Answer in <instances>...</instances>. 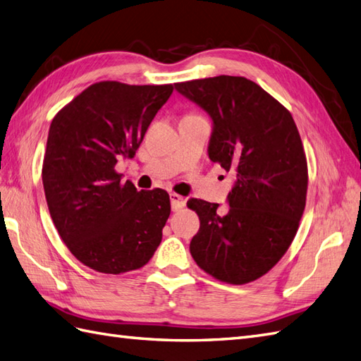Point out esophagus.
<instances>
[{
	"label": "esophagus",
	"instance_id": "1",
	"mask_svg": "<svg viewBox=\"0 0 361 361\" xmlns=\"http://www.w3.org/2000/svg\"><path fill=\"white\" fill-rule=\"evenodd\" d=\"M170 199H171V208H173V212H179L180 208L185 207V197H182L180 195L171 193V195H170Z\"/></svg>",
	"mask_w": 361,
	"mask_h": 361
}]
</instances>
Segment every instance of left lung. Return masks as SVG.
Returning <instances> with one entry per match:
<instances>
[{
  "mask_svg": "<svg viewBox=\"0 0 361 361\" xmlns=\"http://www.w3.org/2000/svg\"><path fill=\"white\" fill-rule=\"evenodd\" d=\"M213 120L208 157L235 176L230 208L190 199L201 221L190 253L208 275L247 284L283 258L306 207L307 160L289 109L245 77L174 83Z\"/></svg>",
  "mask_w": 361,
  "mask_h": 361,
  "instance_id": "obj_1",
  "label": "left lung"
}]
</instances>
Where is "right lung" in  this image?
<instances>
[{"instance_id":"obj_1","label":"right lung","mask_w":361,"mask_h":361,"mask_svg":"<svg viewBox=\"0 0 361 361\" xmlns=\"http://www.w3.org/2000/svg\"><path fill=\"white\" fill-rule=\"evenodd\" d=\"M173 85L99 82L55 114L43 187L55 228L75 258L100 274L137 270L153 258L170 216L162 188L120 182L116 164L134 157Z\"/></svg>"}]
</instances>
